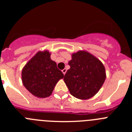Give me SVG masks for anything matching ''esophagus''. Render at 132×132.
Returning a JSON list of instances; mask_svg holds the SVG:
<instances>
[{"label":"esophagus","mask_w":132,"mask_h":132,"mask_svg":"<svg viewBox=\"0 0 132 132\" xmlns=\"http://www.w3.org/2000/svg\"><path fill=\"white\" fill-rule=\"evenodd\" d=\"M66 71H67V69H63L62 70V72H63V73L64 75L66 73Z\"/></svg>","instance_id":"esophagus-1"}]
</instances>
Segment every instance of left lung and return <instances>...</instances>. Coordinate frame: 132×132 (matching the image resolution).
Returning a JSON list of instances; mask_svg holds the SVG:
<instances>
[{
  "mask_svg": "<svg viewBox=\"0 0 132 132\" xmlns=\"http://www.w3.org/2000/svg\"><path fill=\"white\" fill-rule=\"evenodd\" d=\"M69 65L63 79L72 96L87 100L95 95L106 79L103 64L88 52L79 51L72 55Z\"/></svg>",
  "mask_w": 132,
  "mask_h": 132,
  "instance_id": "8db88e82",
  "label": "left lung"
}]
</instances>
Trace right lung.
I'll return each instance as SVG.
<instances>
[{
  "label": "right lung",
  "instance_id": "1",
  "mask_svg": "<svg viewBox=\"0 0 132 132\" xmlns=\"http://www.w3.org/2000/svg\"><path fill=\"white\" fill-rule=\"evenodd\" d=\"M63 77L56 63L50 59L47 51L38 52L22 72L24 87L33 95L39 98L50 96L58 80Z\"/></svg>",
  "mask_w": 132,
  "mask_h": 132
}]
</instances>
